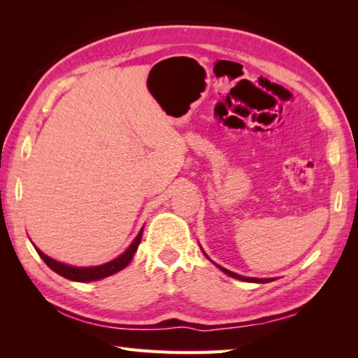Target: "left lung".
<instances>
[{
	"label": "left lung",
	"mask_w": 358,
	"mask_h": 358,
	"mask_svg": "<svg viewBox=\"0 0 358 358\" xmlns=\"http://www.w3.org/2000/svg\"><path fill=\"white\" fill-rule=\"evenodd\" d=\"M205 256H207V254H205ZM220 266V265H217ZM220 268L224 271V273L226 275H229V276H232V278H235V280H241V281H250V282H268V281H271V280H265V278H246V276H241V275H237V273H234V271H229V270H226V268H222V266H220Z\"/></svg>",
	"instance_id": "1"
}]
</instances>
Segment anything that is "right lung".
<instances>
[{
    "label": "right lung",
    "mask_w": 358,
    "mask_h": 358,
    "mask_svg": "<svg viewBox=\"0 0 358 358\" xmlns=\"http://www.w3.org/2000/svg\"><path fill=\"white\" fill-rule=\"evenodd\" d=\"M142 234H143V229L141 230V232H138V235L134 238V241H132L128 250L121 254V256L110 260V262L102 264V265H96V266L66 265V264H62V262H57L55 259L45 256V254L39 251L38 248H36V246L34 248L41 256V259L44 260V262L59 276H63V278H66V280H71V281L88 282V281L102 280V278H107V276H110L113 273H117V271H120V270H123L124 266L131 262L132 257H134V254H136L137 248H138V243H141V240H142Z\"/></svg>",
    "instance_id": "obj_1"
}]
</instances>
